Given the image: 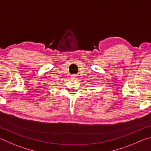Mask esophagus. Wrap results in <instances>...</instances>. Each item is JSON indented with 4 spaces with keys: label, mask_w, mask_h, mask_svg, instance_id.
I'll list each match as a JSON object with an SVG mask.
<instances>
[{
    "label": "esophagus",
    "mask_w": 151,
    "mask_h": 151,
    "mask_svg": "<svg viewBox=\"0 0 151 151\" xmlns=\"http://www.w3.org/2000/svg\"><path fill=\"white\" fill-rule=\"evenodd\" d=\"M77 78H78V75H74V76H73V78H74V79H77Z\"/></svg>",
    "instance_id": "esophagus-1"
}]
</instances>
